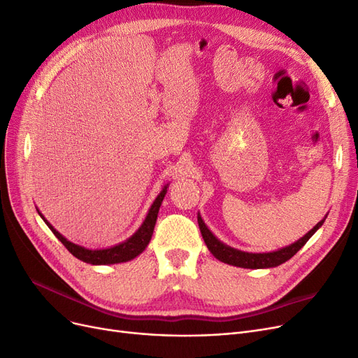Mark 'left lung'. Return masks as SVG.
<instances>
[{
	"instance_id": "left-lung-1",
	"label": "left lung",
	"mask_w": 358,
	"mask_h": 358,
	"mask_svg": "<svg viewBox=\"0 0 358 358\" xmlns=\"http://www.w3.org/2000/svg\"><path fill=\"white\" fill-rule=\"evenodd\" d=\"M326 217H327V214H326ZM326 217L320 222H317L306 236H302L299 241L294 242L292 245L273 250V252H262V254L261 252L259 254L245 252V250L234 249L226 243H222L218 237H215V234L208 229V226L203 222V220L199 214H197V222H199V229H201L202 237H203L208 249L217 259H220L221 262L229 264V266L255 270V268L277 267V266H280V264L286 262L287 259L292 258L298 252V250L310 241V237L323 226Z\"/></svg>"
}]
</instances>
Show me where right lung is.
<instances>
[{"instance_id": "add662e5", "label": "right lung", "mask_w": 358, "mask_h": 358, "mask_svg": "<svg viewBox=\"0 0 358 358\" xmlns=\"http://www.w3.org/2000/svg\"><path fill=\"white\" fill-rule=\"evenodd\" d=\"M169 184H165L164 189L161 190L156 196V199L153 201L148 215H145L144 221L141 226L138 227V230L132 234L131 237H128L127 241L117 243L115 246L110 248H103V249H88L84 246H79L71 241L66 239L63 234H60L55 227L51 226V224L44 218V215L39 213V209L36 208L39 217L44 220V222L48 226V229L52 231L57 239L64 245V248L69 250V252L78 258L81 259L87 264H92V266H110V264H119V262H127L134 259L136 257H138L143 250L148 248L150 239H152V234L155 230V224L157 220V213H159V208L162 205L164 197L166 194V189H168Z\"/></svg>"}]
</instances>
